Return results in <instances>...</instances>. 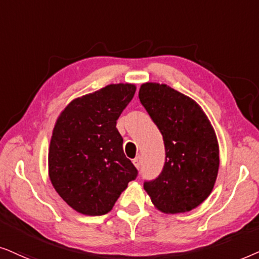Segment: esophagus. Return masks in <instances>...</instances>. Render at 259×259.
<instances>
[{
  "instance_id": "1",
  "label": "esophagus",
  "mask_w": 259,
  "mask_h": 259,
  "mask_svg": "<svg viewBox=\"0 0 259 259\" xmlns=\"http://www.w3.org/2000/svg\"><path fill=\"white\" fill-rule=\"evenodd\" d=\"M134 164L136 165V168H139L140 169V168L142 167V157L137 156L136 158H134Z\"/></svg>"
}]
</instances>
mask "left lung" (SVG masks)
I'll return each mask as SVG.
<instances>
[{
    "instance_id": "obj_1",
    "label": "left lung",
    "mask_w": 259,
    "mask_h": 259,
    "mask_svg": "<svg viewBox=\"0 0 259 259\" xmlns=\"http://www.w3.org/2000/svg\"><path fill=\"white\" fill-rule=\"evenodd\" d=\"M139 98L162 134L165 150L160 175L143 187L160 211H191L211 194L218 175L214 130L193 99L169 86L146 82Z\"/></svg>"
}]
</instances>
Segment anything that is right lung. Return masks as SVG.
<instances>
[{
  "instance_id": "add662e5",
  "label": "right lung",
  "mask_w": 259,
  "mask_h": 259,
  "mask_svg": "<svg viewBox=\"0 0 259 259\" xmlns=\"http://www.w3.org/2000/svg\"><path fill=\"white\" fill-rule=\"evenodd\" d=\"M135 91L132 84L108 85L71 102L55 123L50 178L58 194L79 213L106 214L139 175L124 155L116 127Z\"/></svg>"
}]
</instances>
